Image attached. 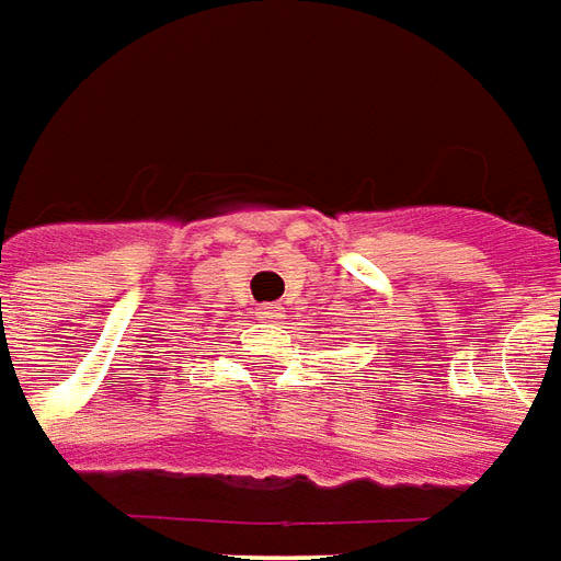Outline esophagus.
I'll return each instance as SVG.
<instances>
[{
  "label": "esophagus",
  "mask_w": 561,
  "mask_h": 561,
  "mask_svg": "<svg viewBox=\"0 0 561 561\" xmlns=\"http://www.w3.org/2000/svg\"><path fill=\"white\" fill-rule=\"evenodd\" d=\"M260 310H263V319H284V307H280V301L260 307Z\"/></svg>",
  "instance_id": "1"
}]
</instances>
